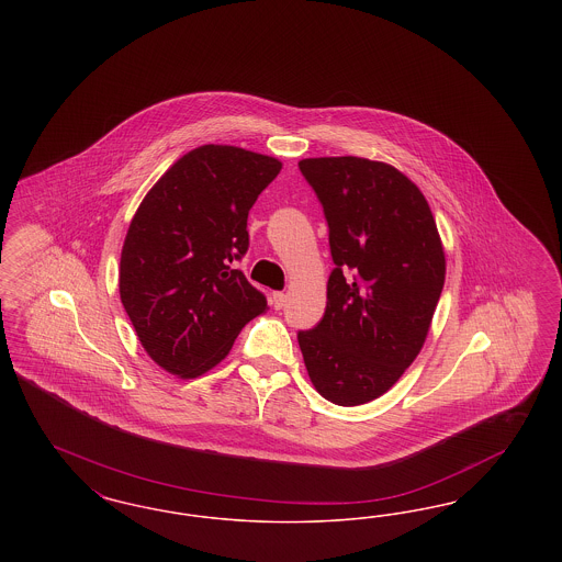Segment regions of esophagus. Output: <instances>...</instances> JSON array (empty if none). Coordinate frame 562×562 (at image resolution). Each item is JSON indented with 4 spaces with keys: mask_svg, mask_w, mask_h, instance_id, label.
Returning <instances> with one entry per match:
<instances>
[{
    "mask_svg": "<svg viewBox=\"0 0 562 562\" xmlns=\"http://www.w3.org/2000/svg\"><path fill=\"white\" fill-rule=\"evenodd\" d=\"M284 303H286V294H284V293L271 294V305H273V310H282V307H284Z\"/></svg>",
    "mask_w": 562,
    "mask_h": 562,
    "instance_id": "34e87169",
    "label": "esophagus"
}]
</instances>
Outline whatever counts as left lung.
I'll list each match as a JSON object with an SVG mask.
<instances>
[{"instance_id": "left-lung-1", "label": "left lung", "mask_w": 562, "mask_h": 562, "mask_svg": "<svg viewBox=\"0 0 562 562\" xmlns=\"http://www.w3.org/2000/svg\"><path fill=\"white\" fill-rule=\"evenodd\" d=\"M299 168L328 221L335 261L326 310L296 335L322 398L383 396L424 348L445 286V248L428 200L385 161L305 158Z\"/></svg>"}]
</instances>
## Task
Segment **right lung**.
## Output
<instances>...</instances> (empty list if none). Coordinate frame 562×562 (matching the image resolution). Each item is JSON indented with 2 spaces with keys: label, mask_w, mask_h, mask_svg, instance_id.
<instances>
[{
  "label": "right lung",
  "mask_w": 562,
  "mask_h": 562,
  "mask_svg": "<svg viewBox=\"0 0 562 562\" xmlns=\"http://www.w3.org/2000/svg\"><path fill=\"white\" fill-rule=\"evenodd\" d=\"M282 161L202 145L175 161L134 213L120 257V299L140 346L166 373L214 369L268 301L236 269L246 221Z\"/></svg>",
  "instance_id": "obj_1"
}]
</instances>
